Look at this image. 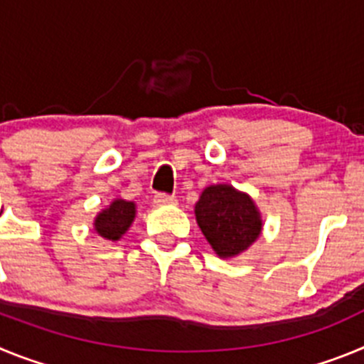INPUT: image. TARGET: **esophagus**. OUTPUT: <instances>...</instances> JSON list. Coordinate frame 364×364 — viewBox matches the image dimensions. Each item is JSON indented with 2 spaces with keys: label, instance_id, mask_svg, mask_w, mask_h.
<instances>
[{
  "label": "esophagus",
  "instance_id": "obj_1",
  "mask_svg": "<svg viewBox=\"0 0 364 364\" xmlns=\"http://www.w3.org/2000/svg\"><path fill=\"white\" fill-rule=\"evenodd\" d=\"M154 204L156 205L176 204V197L175 195H167V193H159V195H154Z\"/></svg>",
  "mask_w": 364,
  "mask_h": 364
}]
</instances>
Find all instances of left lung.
<instances>
[{"label": "left lung", "instance_id": "left-lung-1", "mask_svg": "<svg viewBox=\"0 0 364 364\" xmlns=\"http://www.w3.org/2000/svg\"><path fill=\"white\" fill-rule=\"evenodd\" d=\"M195 215L218 257L242 253L255 242L262 228L252 198L228 184L205 188L195 205Z\"/></svg>", "mask_w": 364, "mask_h": 364}]
</instances>
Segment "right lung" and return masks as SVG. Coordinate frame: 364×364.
I'll use <instances>...</instances> for the list:
<instances>
[{
    "label": "right lung",
    "instance_id": "add662e5",
    "mask_svg": "<svg viewBox=\"0 0 364 364\" xmlns=\"http://www.w3.org/2000/svg\"><path fill=\"white\" fill-rule=\"evenodd\" d=\"M134 213H136V210H134V202H127L118 198V200H114L109 205L107 210H104L98 217H96V233L102 235L104 239L118 240L122 235L127 231V228L131 226Z\"/></svg>",
    "mask_w": 364,
    "mask_h": 364
}]
</instances>
